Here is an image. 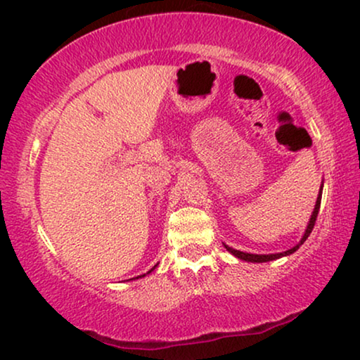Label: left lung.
I'll return each mask as SVG.
<instances>
[{
  "mask_svg": "<svg viewBox=\"0 0 360 360\" xmlns=\"http://www.w3.org/2000/svg\"><path fill=\"white\" fill-rule=\"evenodd\" d=\"M319 207H321V195H319V197H317V202H316L314 212H312V214H311V220H309V223H307V228H306V231H304V236L301 238V241L297 243V245L294 246V248L288 250V251H284V253H276V255H251V253H243V251L233 250V248H230V246H226V245H225V248H226L228 251H230L231 255H235L236 258L245 259V261H250V263H266V261H273V259L283 258V256L292 255L294 251H296L297 248H300V246L302 245V243H304V241L307 240V236L311 235L312 228H314V225H316V218H317V213H319Z\"/></svg>",
  "mask_w": 360,
  "mask_h": 360,
  "instance_id": "obj_1",
  "label": "left lung"
}]
</instances>
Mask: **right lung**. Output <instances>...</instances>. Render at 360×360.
<instances>
[{"label": "right lung", "mask_w": 360, "mask_h": 360, "mask_svg": "<svg viewBox=\"0 0 360 360\" xmlns=\"http://www.w3.org/2000/svg\"><path fill=\"white\" fill-rule=\"evenodd\" d=\"M153 268H155V266H153ZM153 268H152V269H150V271H148V273H152V271H153ZM148 273H147V274H148ZM142 276H146V274H142Z\"/></svg>", "instance_id": "obj_1"}]
</instances>
